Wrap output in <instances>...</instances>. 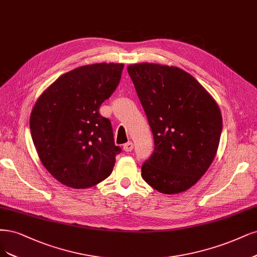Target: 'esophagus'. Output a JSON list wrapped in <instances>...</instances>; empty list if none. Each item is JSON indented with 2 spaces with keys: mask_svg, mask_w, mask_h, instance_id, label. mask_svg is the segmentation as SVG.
<instances>
[{
  "mask_svg": "<svg viewBox=\"0 0 257 257\" xmlns=\"http://www.w3.org/2000/svg\"><path fill=\"white\" fill-rule=\"evenodd\" d=\"M133 149H134V145H133V143H131V141L125 145H123V150H124L125 152H131Z\"/></svg>",
  "mask_w": 257,
  "mask_h": 257,
  "instance_id": "34e87169",
  "label": "esophagus"
}]
</instances>
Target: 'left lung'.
<instances>
[{
	"instance_id": "left-lung-1",
	"label": "left lung",
	"mask_w": 257,
	"mask_h": 257,
	"mask_svg": "<svg viewBox=\"0 0 257 257\" xmlns=\"http://www.w3.org/2000/svg\"><path fill=\"white\" fill-rule=\"evenodd\" d=\"M154 137V152L141 167L157 191L188 190L205 174L217 154L222 116L217 102L184 70L159 64L130 65Z\"/></svg>"
}]
</instances>
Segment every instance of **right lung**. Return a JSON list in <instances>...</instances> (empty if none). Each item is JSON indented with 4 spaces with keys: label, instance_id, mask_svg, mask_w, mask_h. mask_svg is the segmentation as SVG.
<instances>
[{
    "label": "right lung",
    "instance_id": "right-lung-1",
    "mask_svg": "<svg viewBox=\"0 0 257 257\" xmlns=\"http://www.w3.org/2000/svg\"><path fill=\"white\" fill-rule=\"evenodd\" d=\"M124 65L101 63L71 70L51 84L31 113L33 143L58 182L89 188L108 178L121 149L99 108L119 85Z\"/></svg>",
    "mask_w": 257,
    "mask_h": 257
}]
</instances>
